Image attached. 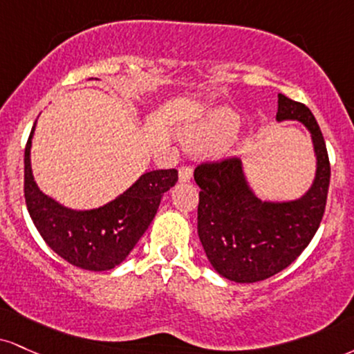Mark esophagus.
Here are the masks:
<instances>
[{
	"instance_id": "esophagus-1",
	"label": "esophagus",
	"mask_w": 354,
	"mask_h": 354,
	"mask_svg": "<svg viewBox=\"0 0 354 354\" xmlns=\"http://www.w3.org/2000/svg\"><path fill=\"white\" fill-rule=\"evenodd\" d=\"M178 176H180L181 183L189 181L191 178H193V168H191V166H186V165L181 166L180 171H178Z\"/></svg>"
}]
</instances>
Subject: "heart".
Wrapping results in <instances>:
<instances>
[{
    "label": "heart",
    "instance_id": "obj_1",
    "mask_svg": "<svg viewBox=\"0 0 354 354\" xmlns=\"http://www.w3.org/2000/svg\"><path fill=\"white\" fill-rule=\"evenodd\" d=\"M241 120L237 113L229 109L214 110L209 117L188 133L189 143L194 147H216V145L227 142L239 130Z\"/></svg>",
    "mask_w": 354,
    "mask_h": 354
}]
</instances>
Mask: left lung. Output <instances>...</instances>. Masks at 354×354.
Here are the masks:
<instances>
[{"instance_id": "obj_1", "label": "left lung", "mask_w": 354, "mask_h": 354, "mask_svg": "<svg viewBox=\"0 0 354 354\" xmlns=\"http://www.w3.org/2000/svg\"><path fill=\"white\" fill-rule=\"evenodd\" d=\"M277 120H297L312 133L317 173L312 188L295 201H263L254 193L239 158L201 163L198 234L211 266L239 283L266 280L288 267L313 239L330 186L325 138L306 105L279 93Z\"/></svg>"}]
</instances>
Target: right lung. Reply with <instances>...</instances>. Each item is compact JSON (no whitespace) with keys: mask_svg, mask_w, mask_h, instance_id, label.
<instances>
[{"mask_svg":"<svg viewBox=\"0 0 354 354\" xmlns=\"http://www.w3.org/2000/svg\"><path fill=\"white\" fill-rule=\"evenodd\" d=\"M34 127L24 150V198L34 225L46 244L72 266L93 272L113 269L125 261L151 224L163 194L178 181V171H148L125 193L97 209H69L42 193L34 181Z\"/></svg>","mask_w":354,"mask_h":354,"instance_id":"right-lung-1","label":"right lung"}]
</instances>
